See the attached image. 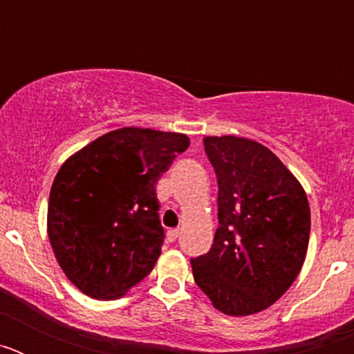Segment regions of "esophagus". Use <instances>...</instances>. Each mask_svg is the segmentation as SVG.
<instances>
[{
    "label": "esophagus",
    "instance_id": "34e87169",
    "mask_svg": "<svg viewBox=\"0 0 354 354\" xmlns=\"http://www.w3.org/2000/svg\"><path fill=\"white\" fill-rule=\"evenodd\" d=\"M179 228H171V230H168L167 232V237H168V241H170V243H174L175 239H177V237H179Z\"/></svg>",
    "mask_w": 354,
    "mask_h": 354
}]
</instances>
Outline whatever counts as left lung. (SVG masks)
Listing matches in <instances>:
<instances>
[{
    "label": "left lung",
    "instance_id": "8db88e82",
    "mask_svg": "<svg viewBox=\"0 0 354 354\" xmlns=\"http://www.w3.org/2000/svg\"><path fill=\"white\" fill-rule=\"evenodd\" d=\"M218 179L214 243L192 259L193 277L227 315L273 305L296 280L310 237V207L298 179L253 140L205 136Z\"/></svg>",
    "mask_w": 354,
    "mask_h": 354
}]
</instances>
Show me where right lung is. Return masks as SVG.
<instances>
[{
	"mask_svg": "<svg viewBox=\"0 0 354 354\" xmlns=\"http://www.w3.org/2000/svg\"><path fill=\"white\" fill-rule=\"evenodd\" d=\"M187 147L186 134L122 127L62 165L49 193L48 234L81 292L117 299L152 271L165 241L156 184Z\"/></svg>",
	"mask_w": 354,
	"mask_h": 354,
	"instance_id": "add662e5",
	"label": "right lung"
}]
</instances>
